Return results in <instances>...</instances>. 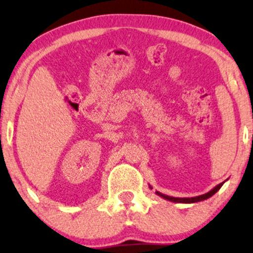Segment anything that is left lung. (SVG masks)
Segmentation results:
<instances>
[{
  "instance_id": "obj_1",
  "label": "left lung",
  "mask_w": 253,
  "mask_h": 253,
  "mask_svg": "<svg viewBox=\"0 0 253 253\" xmlns=\"http://www.w3.org/2000/svg\"><path fill=\"white\" fill-rule=\"evenodd\" d=\"M223 184H224V182L217 184L215 188H212L211 190L208 191L207 194L200 195V196H196V197H172V196H168V195L160 193V191H155V194L159 195V196H161L162 198H165V200L170 201V202H175V203H196V202H200V201H204V200H207V198L211 197L212 195H215L217 191L220 189V187H222ZM149 187H150V185H149ZM150 189H152V187H150Z\"/></svg>"
}]
</instances>
